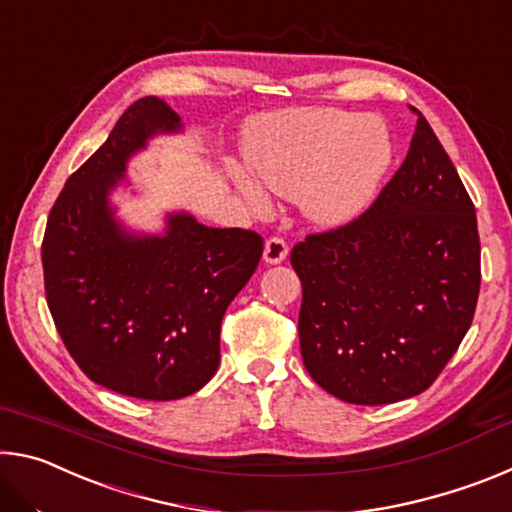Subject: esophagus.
<instances>
[{"mask_svg":"<svg viewBox=\"0 0 512 512\" xmlns=\"http://www.w3.org/2000/svg\"><path fill=\"white\" fill-rule=\"evenodd\" d=\"M289 255V246L287 241L280 239V237H271L266 239V246H264V262L266 264H280L287 259Z\"/></svg>","mask_w":512,"mask_h":512,"instance_id":"esophagus-1","label":"esophagus"}]
</instances>
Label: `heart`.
Wrapping results in <instances>:
<instances>
[{
  "label": "heart",
  "mask_w": 512,
  "mask_h": 512,
  "mask_svg": "<svg viewBox=\"0 0 512 512\" xmlns=\"http://www.w3.org/2000/svg\"><path fill=\"white\" fill-rule=\"evenodd\" d=\"M384 121L336 108L271 112L250 128L246 153L254 169L235 164L230 178L257 214L273 192L298 198L305 219L339 228L368 210L393 162Z\"/></svg>",
  "instance_id": "b5f03b06"
}]
</instances>
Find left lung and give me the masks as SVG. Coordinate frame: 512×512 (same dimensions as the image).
I'll use <instances>...</instances> for the list:
<instances>
[{
	"instance_id": "8db88e82",
	"label": "left lung",
	"mask_w": 512,
	"mask_h": 512,
	"mask_svg": "<svg viewBox=\"0 0 512 512\" xmlns=\"http://www.w3.org/2000/svg\"><path fill=\"white\" fill-rule=\"evenodd\" d=\"M291 266L302 361L320 388L375 406L436 381L472 325L481 244L470 196L422 112L370 210L300 241Z\"/></svg>"
}]
</instances>
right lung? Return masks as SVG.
Instances as JSON below:
<instances>
[{
    "label": "right lung",
    "mask_w": 512,
    "mask_h": 512,
    "mask_svg": "<svg viewBox=\"0 0 512 512\" xmlns=\"http://www.w3.org/2000/svg\"><path fill=\"white\" fill-rule=\"evenodd\" d=\"M158 97L126 108L97 153L56 198L42 239L45 296L79 368L137 400H180L214 377L225 309L246 287L264 241L253 230L207 228L167 214L162 235L131 232L112 189L155 135L180 133Z\"/></svg>",
    "instance_id": "add662e5"
}]
</instances>
